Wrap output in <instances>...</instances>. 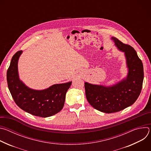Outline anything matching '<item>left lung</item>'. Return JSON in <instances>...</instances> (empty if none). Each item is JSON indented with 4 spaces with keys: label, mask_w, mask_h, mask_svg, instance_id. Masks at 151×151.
<instances>
[{
    "label": "left lung",
    "mask_w": 151,
    "mask_h": 151,
    "mask_svg": "<svg viewBox=\"0 0 151 151\" xmlns=\"http://www.w3.org/2000/svg\"><path fill=\"white\" fill-rule=\"evenodd\" d=\"M111 39L118 50L124 54L127 76L111 86L85 82V95L89 103L96 109L107 114L121 111L132 105L140 94L144 78L143 63L134 49L116 37Z\"/></svg>",
    "instance_id": "8db88e82"
}]
</instances>
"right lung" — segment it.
I'll return each instance as SVG.
<instances>
[{"instance_id": "1", "label": "right lung", "mask_w": 151, "mask_h": 151, "mask_svg": "<svg viewBox=\"0 0 151 151\" xmlns=\"http://www.w3.org/2000/svg\"><path fill=\"white\" fill-rule=\"evenodd\" d=\"M22 53L19 51L14 55L7 71L8 86L14 100L21 109L33 115L42 118L54 115L63 109L72 81L41 90L29 88L19 77L18 62Z\"/></svg>"}]
</instances>
